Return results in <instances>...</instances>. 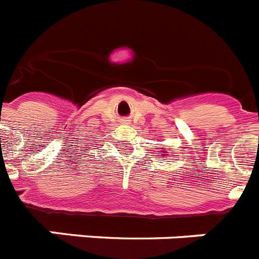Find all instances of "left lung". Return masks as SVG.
Here are the masks:
<instances>
[{
  "label": "left lung",
  "mask_w": 259,
  "mask_h": 259,
  "mask_svg": "<svg viewBox=\"0 0 259 259\" xmlns=\"http://www.w3.org/2000/svg\"><path fill=\"white\" fill-rule=\"evenodd\" d=\"M160 154H162V156H166V149H162Z\"/></svg>",
  "instance_id": "obj_1"
}]
</instances>
